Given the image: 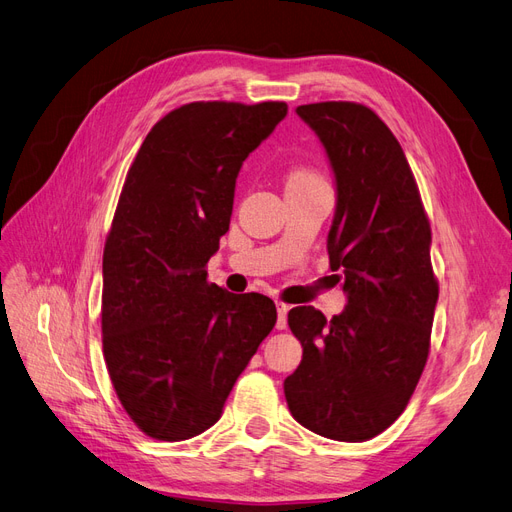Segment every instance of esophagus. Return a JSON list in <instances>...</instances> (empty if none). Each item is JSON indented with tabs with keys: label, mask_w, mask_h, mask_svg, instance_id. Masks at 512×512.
Masks as SVG:
<instances>
[{
	"label": "esophagus",
	"mask_w": 512,
	"mask_h": 512,
	"mask_svg": "<svg viewBox=\"0 0 512 512\" xmlns=\"http://www.w3.org/2000/svg\"><path fill=\"white\" fill-rule=\"evenodd\" d=\"M276 310H278L276 327H278V329H285V327H287V312H289V306H287L285 302H276Z\"/></svg>",
	"instance_id": "esophagus-1"
}]
</instances>
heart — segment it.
I'll list each match as a JSON object with an SVG mask.
<instances>
[{"label":"heart","mask_w":512,"mask_h":512,"mask_svg":"<svg viewBox=\"0 0 512 512\" xmlns=\"http://www.w3.org/2000/svg\"><path fill=\"white\" fill-rule=\"evenodd\" d=\"M317 183H325V180L308 168H295L291 170L289 178H287V189L289 187H304V185H317Z\"/></svg>","instance_id":"1"}]
</instances>
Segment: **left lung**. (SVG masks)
<instances>
[{
    "instance_id": "obj_1",
    "label": "left lung",
    "mask_w": 512,
    "mask_h": 512,
    "mask_svg": "<svg viewBox=\"0 0 512 512\" xmlns=\"http://www.w3.org/2000/svg\"><path fill=\"white\" fill-rule=\"evenodd\" d=\"M298 114L336 174L327 253L349 304L329 321L312 306L289 310L304 355L285 378V398L310 432L361 442L402 415L430 355L438 302L432 227L400 142L372 108L319 102Z\"/></svg>"
}]
</instances>
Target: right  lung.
I'll use <instances>...</instances> for the list:
<instances>
[{
  "label": "right lung",
  "mask_w": 512,
  "mask_h": 512,
  "mask_svg": "<svg viewBox=\"0 0 512 512\" xmlns=\"http://www.w3.org/2000/svg\"><path fill=\"white\" fill-rule=\"evenodd\" d=\"M285 102H191L148 131L104 244L102 344L129 419L178 442L219 421L276 323L261 293L208 283L242 161L285 119Z\"/></svg>",
  "instance_id": "right-lung-1"
}]
</instances>
